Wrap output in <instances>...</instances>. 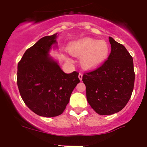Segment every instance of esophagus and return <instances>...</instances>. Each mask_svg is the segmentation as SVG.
<instances>
[{"instance_id":"1","label":"esophagus","mask_w":147,"mask_h":147,"mask_svg":"<svg viewBox=\"0 0 147 147\" xmlns=\"http://www.w3.org/2000/svg\"><path fill=\"white\" fill-rule=\"evenodd\" d=\"M78 77H79V80L82 81V77H83V75H82V74H81V73H79Z\"/></svg>"}]
</instances>
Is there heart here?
I'll return each mask as SVG.
<instances>
[{
    "instance_id": "obj_1",
    "label": "heart",
    "mask_w": 147,
    "mask_h": 147,
    "mask_svg": "<svg viewBox=\"0 0 147 147\" xmlns=\"http://www.w3.org/2000/svg\"><path fill=\"white\" fill-rule=\"evenodd\" d=\"M68 52L72 56L80 57L82 68L93 70L100 67L107 60L110 47L105 41L84 37L70 43Z\"/></svg>"
}]
</instances>
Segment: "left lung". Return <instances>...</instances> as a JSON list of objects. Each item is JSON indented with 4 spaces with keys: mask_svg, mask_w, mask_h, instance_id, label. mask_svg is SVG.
Segmentation results:
<instances>
[{
    "mask_svg": "<svg viewBox=\"0 0 147 147\" xmlns=\"http://www.w3.org/2000/svg\"><path fill=\"white\" fill-rule=\"evenodd\" d=\"M111 52L97 70L84 75L88 104L97 113L113 115L122 110L131 98L135 72L132 57L124 45L109 37Z\"/></svg>",
    "mask_w": 147,
    "mask_h": 147,
    "instance_id": "8db88e82",
    "label": "left lung"
}]
</instances>
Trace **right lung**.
<instances>
[{"label": "right lung", "mask_w": 147, "mask_h": 147, "mask_svg": "<svg viewBox=\"0 0 147 147\" xmlns=\"http://www.w3.org/2000/svg\"><path fill=\"white\" fill-rule=\"evenodd\" d=\"M58 33L41 38L25 51L18 63L17 85L23 102L42 117L59 115L65 110L79 73H65L58 61L50 55L57 50Z\"/></svg>", "instance_id": "right-lung-1"}]
</instances>
